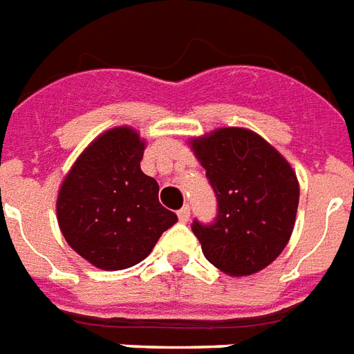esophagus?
Returning a JSON list of instances; mask_svg holds the SVG:
<instances>
[{"label": "esophagus", "instance_id": "obj_1", "mask_svg": "<svg viewBox=\"0 0 354 354\" xmlns=\"http://www.w3.org/2000/svg\"><path fill=\"white\" fill-rule=\"evenodd\" d=\"M189 216H191L189 206H184V208H180V210H178V219H180L182 223H187V221H189Z\"/></svg>", "mask_w": 354, "mask_h": 354}]
</instances>
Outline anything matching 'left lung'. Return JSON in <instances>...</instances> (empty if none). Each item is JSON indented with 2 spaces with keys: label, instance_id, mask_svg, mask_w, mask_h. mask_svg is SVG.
Instances as JSON below:
<instances>
[{
  "label": "left lung",
  "instance_id": "left-lung-1",
  "mask_svg": "<svg viewBox=\"0 0 354 354\" xmlns=\"http://www.w3.org/2000/svg\"><path fill=\"white\" fill-rule=\"evenodd\" d=\"M217 197L214 223L191 229L204 257L229 276H251L274 263L289 242L300 187L295 170L257 133L223 127L193 138Z\"/></svg>",
  "mask_w": 354,
  "mask_h": 354
}]
</instances>
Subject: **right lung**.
Here are the masks:
<instances>
[{"label": "right lung", "mask_w": 354, "mask_h": 354, "mask_svg": "<svg viewBox=\"0 0 354 354\" xmlns=\"http://www.w3.org/2000/svg\"><path fill=\"white\" fill-rule=\"evenodd\" d=\"M144 142L131 127L104 131L78 156L57 193V223L78 255L101 270L131 268L176 223L159 185L140 170Z\"/></svg>", "instance_id": "add662e5"}]
</instances>
